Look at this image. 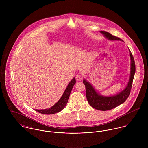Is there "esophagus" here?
Instances as JSON below:
<instances>
[{
  "label": "esophagus",
  "instance_id": "esophagus-1",
  "mask_svg": "<svg viewBox=\"0 0 148 148\" xmlns=\"http://www.w3.org/2000/svg\"><path fill=\"white\" fill-rule=\"evenodd\" d=\"M82 79V76H81L80 75H77L76 76V80L77 81H78V82L81 81Z\"/></svg>",
  "mask_w": 148,
  "mask_h": 148
}]
</instances>
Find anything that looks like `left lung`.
Returning <instances> with one entry per match:
<instances>
[{"label": "left lung", "instance_id": "1", "mask_svg": "<svg viewBox=\"0 0 148 148\" xmlns=\"http://www.w3.org/2000/svg\"><path fill=\"white\" fill-rule=\"evenodd\" d=\"M100 32L102 33L106 38L110 40H120L124 42L122 39H120V38L112 35L108 32L100 31ZM129 52L131 60L129 81L126 88L121 92L112 96H101L95 90L94 88L89 83H88L85 80H83V83L85 86L86 96L88 102L90 106H92L93 108L103 111L110 110L124 103L129 97L136 72V65L134 58L130 50Z\"/></svg>", "mask_w": 148, "mask_h": 148}]
</instances>
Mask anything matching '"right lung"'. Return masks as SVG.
I'll return each instance as SVG.
<instances>
[{
	"mask_svg": "<svg viewBox=\"0 0 148 148\" xmlns=\"http://www.w3.org/2000/svg\"><path fill=\"white\" fill-rule=\"evenodd\" d=\"M75 83H76V80H75V78L74 77L70 82L69 84L68 85L60 99L54 106L46 109H42V110L35 109V110L39 113L45 114H52L61 111L62 109H63L65 106L66 105L70 93L71 92V90L72 89L73 85L75 84Z\"/></svg>",
	"mask_w": 148,
	"mask_h": 148,
	"instance_id": "obj_1",
	"label": "right lung"
}]
</instances>
